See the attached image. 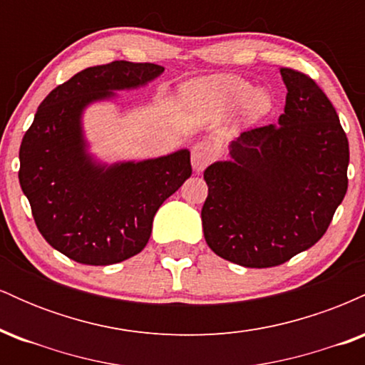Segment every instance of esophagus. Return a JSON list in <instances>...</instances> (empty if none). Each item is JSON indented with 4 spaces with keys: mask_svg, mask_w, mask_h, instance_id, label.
Wrapping results in <instances>:
<instances>
[{
    "mask_svg": "<svg viewBox=\"0 0 365 365\" xmlns=\"http://www.w3.org/2000/svg\"><path fill=\"white\" fill-rule=\"evenodd\" d=\"M216 158V150L209 142H197L192 148V166L197 173L206 170V166L211 165Z\"/></svg>",
    "mask_w": 365,
    "mask_h": 365,
    "instance_id": "esophagus-1",
    "label": "esophagus"
}]
</instances>
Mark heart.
Here are the masks:
<instances>
[{
	"instance_id": "b5f03b06",
	"label": "heart",
	"mask_w": 365,
	"mask_h": 365,
	"mask_svg": "<svg viewBox=\"0 0 365 365\" xmlns=\"http://www.w3.org/2000/svg\"><path fill=\"white\" fill-rule=\"evenodd\" d=\"M187 94L192 101L212 110H235L245 103V110L252 118L264 115L271 108V96L266 91H252L249 82L238 77H217L194 83L188 87Z\"/></svg>"
}]
</instances>
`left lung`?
I'll return each instance as SVG.
<instances>
[{"label": "left lung", "instance_id": "1", "mask_svg": "<svg viewBox=\"0 0 365 365\" xmlns=\"http://www.w3.org/2000/svg\"><path fill=\"white\" fill-rule=\"evenodd\" d=\"M278 125L247 130L232 161L207 166L202 228L209 249L245 267H273L311 249L349 188V139L336 110L309 75L282 68Z\"/></svg>", "mask_w": 365, "mask_h": 365}]
</instances>
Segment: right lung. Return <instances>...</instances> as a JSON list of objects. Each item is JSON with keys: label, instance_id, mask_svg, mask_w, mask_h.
Returning a JSON list of instances; mask_svg holds the SVG:
<instances>
[{"label": "right lung", "instance_id": "obj_1", "mask_svg": "<svg viewBox=\"0 0 365 365\" xmlns=\"http://www.w3.org/2000/svg\"><path fill=\"white\" fill-rule=\"evenodd\" d=\"M154 63L111 61L73 75L46 96L20 144L19 180L41 235L89 266H108L148 245L156 211L192 175L190 153L99 165L87 154V104L159 77Z\"/></svg>", "mask_w": 365, "mask_h": 365}]
</instances>
